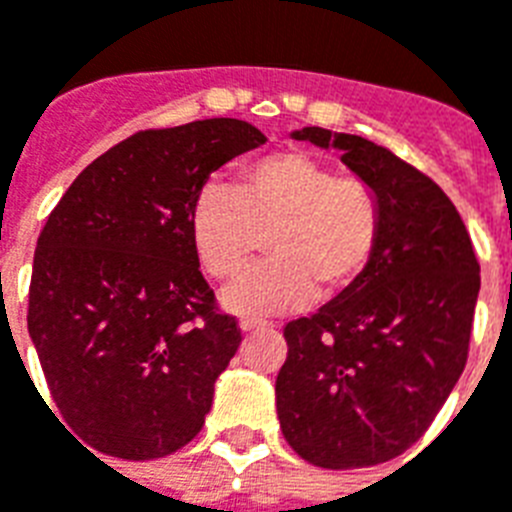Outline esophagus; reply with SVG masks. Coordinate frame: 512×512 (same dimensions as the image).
<instances>
[{"mask_svg":"<svg viewBox=\"0 0 512 512\" xmlns=\"http://www.w3.org/2000/svg\"><path fill=\"white\" fill-rule=\"evenodd\" d=\"M269 327H274V324L264 322V319H251V316H243V319H240V329H243V332H256V329H269Z\"/></svg>","mask_w":512,"mask_h":512,"instance_id":"34e87169","label":"esophagus"}]
</instances>
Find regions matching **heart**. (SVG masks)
<instances>
[{
    "label": "heart",
    "mask_w": 512,
    "mask_h": 512,
    "mask_svg": "<svg viewBox=\"0 0 512 512\" xmlns=\"http://www.w3.org/2000/svg\"><path fill=\"white\" fill-rule=\"evenodd\" d=\"M269 235V264L230 287L240 314H287L335 298L361 280L382 238V198L358 175H337L303 151L243 164L235 188L204 185L190 206L198 261L219 282L238 280Z\"/></svg>",
    "instance_id": "1"
}]
</instances>
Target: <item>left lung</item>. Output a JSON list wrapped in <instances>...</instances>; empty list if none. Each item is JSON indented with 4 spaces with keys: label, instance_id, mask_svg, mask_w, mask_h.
<instances>
[{
    "label": "left lung",
    "instance_id": "left-lung-1",
    "mask_svg": "<svg viewBox=\"0 0 512 512\" xmlns=\"http://www.w3.org/2000/svg\"><path fill=\"white\" fill-rule=\"evenodd\" d=\"M335 146L382 198V238L361 280L285 324L277 416L287 445L319 468L379 466L432 426L463 374L479 261L432 177L361 135L303 128Z\"/></svg>",
    "mask_w": 512,
    "mask_h": 512
}]
</instances>
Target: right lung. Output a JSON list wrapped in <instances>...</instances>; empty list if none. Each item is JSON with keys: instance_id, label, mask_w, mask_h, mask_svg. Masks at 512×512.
I'll return each mask as SVG.
<instances>
[{"instance_id": "obj_1", "label": "right lung", "mask_w": 512, "mask_h": 512, "mask_svg": "<svg viewBox=\"0 0 512 512\" xmlns=\"http://www.w3.org/2000/svg\"><path fill=\"white\" fill-rule=\"evenodd\" d=\"M264 141L232 117L141 130L88 164L46 219L28 332L65 424L52 416L88 447L154 460L201 432L243 335L198 269L190 206L211 172Z\"/></svg>"}]
</instances>
